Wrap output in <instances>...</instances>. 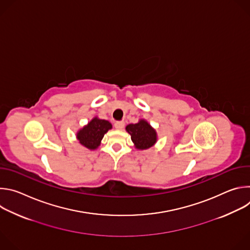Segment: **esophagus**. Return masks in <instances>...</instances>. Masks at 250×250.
<instances>
[{
	"label": "esophagus",
	"mask_w": 250,
	"mask_h": 250,
	"mask_svg": "<svg viewBox=\"0 0 250 250\" xmlns=\"http://www.w3.org/2000/svg\"><path fill=\"white\" fill-rule=\"evenodd\" d=\"M115 127H116L117 129L121 130V129H123V128L125 127V123H124V122H117V123L115 124Z\"/></svg>",
	"instance_id": "34e87169"
}]
</instances>
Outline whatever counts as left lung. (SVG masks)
<instances>
[{
  "label": "left lung",
  "instance_id": "8db88e82",
  "mask_svg": "<svg viewBox=\"0 0 250 250\" xmlns=\"http://www.w3.org/2000/svg\"><path fill=\"white\" fill-rule=\"evenodd\" d=\"M125 129L130 134V138L137 149L150 148L157 141L155 129L146 120H140L137 124L127 125Z\"/></svg>",
  "mask_w": 250,
  "mask_h": 250
}]
</instances>
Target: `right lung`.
I'll return each mask as SVG.
<instances>
[{"label": "right lung", "instance_id": "1", "mask_svg": "<svg viewBox=\"0 0 250 250\" xmlns=\"http://www.w3.org/2000/svg\"><path fill=\"white\" fill-rule=\"evenodd\" d=\"M111 128L112 125L110 122L95 117L77 132L76 136L80 145L88 149L95 150L100 146L104 133Z\"/></svg>", "mask_w": 250, "mask_h": 250}]
</instances>
